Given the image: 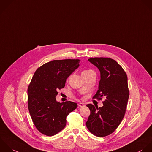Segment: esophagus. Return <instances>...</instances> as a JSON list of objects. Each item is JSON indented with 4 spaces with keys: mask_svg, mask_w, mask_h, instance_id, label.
Listing matches in <instances>:
<instances>
[{
    "mask_svg": "<svg viewBox=\"0 0 152 152\" xmlns=\"http://www.w3.org/2000/svg\"><path fill=\"white\" fill-rule=\"evenodd\" d=\"M78 106L80 107H83V106H84V104H83V103H81V102H80V103H79V104H78Z\"/></svg>",
    "mask_w": 152,
    "mask_h": 152,
    "instance_id": "esophagus-1",
    "label": "esophagus"
}]
</instances>
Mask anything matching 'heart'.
<instances>
[{"label": "heart", "instance_id": "obj_1", "mask_svg": "<svg viewBox=\"0 0 152 152\" xmlns=\"http://www.w3.org/2000/svg\"><path fill=\"white\" fill-rule=\"evenodd\" d=\"M91 72H92V70H84L82 72V74H85V73H89Z\"/></svg>", "mask_w": 152, "mask_h": 152}]
</instances>
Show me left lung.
Listing matches in <instances>:
<instances>
[{
	"label": "left lung",
	"mask_w": 152,
	"mask_h": 152,
	"mask_svg": "<svg viewBox=\"0 0 152 152\" xmlns=\"http://www.w3.org/2000/svg\"><path fill=\"white\" fill-rule=\"evenodd\" d=\"M89 61L98 68L101 79L98 90L93 98L105 100L103 107L86 106L91 114L86 123L89 132L97 137H105L113 133L123 120L129 98L127 74L114 60L105 57H94Z\"/></svg>",
	"instance_id": "1"
}]
</instances>
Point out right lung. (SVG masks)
<instances>
[{
  "label": "right lung",
  "instance_id": "add662e5",
  "mask_svg": "<svg viewBox=\"0 0 152 152\" xmlns=\"http://www.w3.org/2000/svg\"><path fill=\"white\" fill-rule=\"evenodd\" d=\"M80 60H56L35 71L28 88V107L37 129L54 136L66 125V117L77 107L75 102H57V91L65 86L67 77L79 66Z\"/></svg>",
  "mask_w": 152,
  "mask_h": 152
}]
</instances>
